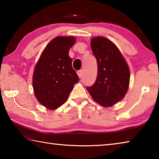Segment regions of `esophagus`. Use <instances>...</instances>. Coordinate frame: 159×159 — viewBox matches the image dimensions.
I'll return each mask as SVG.
<instances>
[{
	"mask_svg": "<svg viewBox=\"0 0 159 159\" xmlns=\"http://www.w3.org/2000/svg\"><path fill=\"white\" fill-rule=\"evenodd\" d=\"M77 74H78V76H79V78H81L82 74H83V72H82L81 70H79V71H77Z\"/></svg>",
	"mask_w": 159,
	"mask_h": 159,
	"instance_id": "obj_1",
	"label": "esophagus"
}]
</instances>
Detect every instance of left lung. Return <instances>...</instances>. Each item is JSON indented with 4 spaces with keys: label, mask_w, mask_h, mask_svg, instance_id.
Instances as JSON below:
<instances>
[{
    "label": "left lung",
    "mask_w": 159,
    "mask_h": 159,
    "mask_svg": "<svg viewBox=\"0 0 159 159\" xmlns=\"http://www.w3.org/2000/svg\"><path fill=\"white\" fill-rule=\"evenodd\" d=\"M91 48L98 63V76L95 83L86 88L95 102L102 106L111 107L121 100L127 93L128 66L118 48L106 38H94Z\"/></svg>",
    "instance_id": "left-lung-1"
}]
</instances>
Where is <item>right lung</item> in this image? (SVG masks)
Segmentation results:
<instances>
[{"label": "right lung", "instance_id": "obj_1", "mask_svg": "<svg viewBox=\"0 0 159 159\" xmlns=\"http://www.w3.org/2000/svg\"><path fill=\"white\" fill-rule=\"evenodd\" d=\"M75 41L73 36L55 38L45 47L34 69L35 96L48 109H55L63 104L79 80L69 56Z\"/></svg>", "mask_w": 159, "mask_h": 159}]
</instances>
